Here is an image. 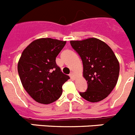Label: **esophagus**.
<instances>
[{
    "label": "esophagus",
    "mask_w": 135,
    "mask_h": 135,
    "mask_svg": "<svg viewBox=\"0 0 135 135\" xmlns=\"http://www.w3.org/2000/svg\"><path fill=\"white\" fill-rule=\"evenodd\" d=\"M70 78H71V79H72V80H74V79H75V76H74V72H71V73L70 74Z\"/></svg>",
    "instance_id": "34e87169"
}]
</instances>
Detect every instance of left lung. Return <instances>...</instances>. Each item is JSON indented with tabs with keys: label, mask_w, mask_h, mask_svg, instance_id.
I'll list each match as a JSON object with an SVG mask.
<instances>
[{
	"label": "left lung",
	"mask_w": 135,
	"mask_h": 135,
	"mask_svg": "<svg viewBox=\"0 0 135 135\" xmlns=\"http://www.w3.org/2000/svg\"><path fill=\"white\" fill-rule=\"evenodd\" d=\"M70 44L81 58L87 81V90L79 94L89 102L102 100L115 87L119 77V64L112 49L96 38L70 41Z\"/></svg>",
	"instance_id": "obj_1"
}]
</instances>
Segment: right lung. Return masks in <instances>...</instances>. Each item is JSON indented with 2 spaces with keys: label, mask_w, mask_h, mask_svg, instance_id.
Returning <instances> with one entry per match:
<instances>
[{
  "label": "right lung",
  "mask_w": 135,
  "mask_h": 135,
  "mask_svg": "<svg viewBox=\"0 0 135 135\" xmlns=\"http://www.w3.org/2000/svg\"><path fill=\"white\" fill-rule=\"evenodd\" d=\"M66 41L51 38L35 40L25 48L18 64L20 79L26 92L36 102L48 104L58 100L62 86L70 79L56 63Z\"/></svg>",
  "instance_id": "obj_1"
}]
</instances>
